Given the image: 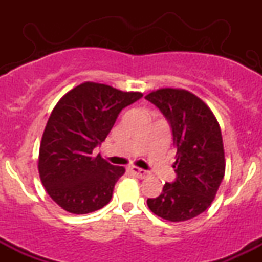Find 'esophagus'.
<instances>
[{
  "instance_id": "1",
  "label": "esophagus",
  "mask_w": 262,
  "mask_h": 262,
  "mask_svg": "<svg viewBox=\"0 0 262 262\" xmlns=\"http://www.w3.org/2000/svg\"><path fill=\"white\" fill-rule=\"evenodd\" d=\"M130 172L133 173L134 176L139 177V179H144V177L149 176L148 171H145V170H143V169H139V167H137V166H132L130 167Z\"/></svg>"
}]
</instances>
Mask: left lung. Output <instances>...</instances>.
<instances>
[{
	"label": "left lung",
	"instance_id": "1",
	"mask_svg": "<svg viewBox=\"0 0 262 262\" xmlns=\"http://www.w3.org/2000/svg\"><path fill=\"white\" fill-rule=\"evenodd\" d=\"M169 122L176 146V179L161 194L148 198L152 213L183 222L203 213L214 200L225 172L221 127L210 108L193 93L161 89L145 96Z\"/></svg>",
	"mask_w": 262,
	"mask_h": 262
}]
</instances>
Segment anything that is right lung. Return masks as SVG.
I'll return each mask as SVG.
<instances>
[{
	"label": "right lung",
	"mask_w": 262,
	"mask_h": 262,
	"mask_svg": "<svg viewBox=\"0 0 262 262\" xmlns=\"http://www.w3.org/2000/svg\"><path fill=\"white\" fill-rule=\"evenodd\" d=\"M143 97L103 83L85 82L58 102L47 123L38 169L48 194L66 212L87 214L110 202L124 173L93 149L101 145L123 108Z\"/></svg>",
	"instance_id": "add662e5"
}]
</instances>
